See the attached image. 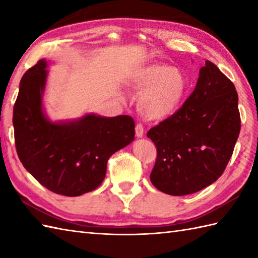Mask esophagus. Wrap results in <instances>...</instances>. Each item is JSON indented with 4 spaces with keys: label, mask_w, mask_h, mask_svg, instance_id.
Here are the masks:
<instances>
[{
    "label": "esophagus",
    "mask_w": 258,
    "mask_h": 258,
    "mask_svg": "<svg viewBox=\"0 0 258 258\" xmlns=\"http://www.w3.org/2000/svg\"><path fill=\"white\" fill-rule=\"evenodd\" d=\"M135 134H136V136H138V138H143L144 127H143V125H142L141 123H139L138 125L135 126Z\"/></svg>",
    "instance_id": "esophagus-1"
}]
</instances>
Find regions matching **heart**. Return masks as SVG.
<instances>
[{
  "label": "heart",
  "instance_id": "1",
  "mask_svg": "<svg viewBox=\"0 0 258 258\" xmlns=\"http://www.w3.org/2000/svg\"><path fill=\"white\" fill-rule=\"evenodd\" d=\"M135 91H143L139 109L143 116L160 120L171 116L187 92V80L179 70L165 64H152L139 70L128 81Z\"/></svg>",
  "mask_w": 258,
  "mask_h": 258
}]
</instances>
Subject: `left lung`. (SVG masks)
<instances>
[{
	"label": "left lung",
	"instance_id": "1",
	"mask_svg": "<svg viewBox=\"0 0 258 258\" xmlns=\"http://www.w3.org/2000/svg\"><path fill=\"white\" fill-rule=\"evenodd\" d=\"M239 131L233 82L206 61L183 105L147 132L157 151L152 184L174 196L193 194L213 184L225 171Z\"/></svg>",
	"mask_w": 258,
	"mask_h": 258
}]
</instances>
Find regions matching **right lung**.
I'll return each instance as SVG.
<instances>
[{"label":"right lung","instance_id":"add662e5","mask_svg":"<svg viewBox=\"0 0 258 258\" xmlns=\"http://www.w3.org/2000/svg\"><path fill=\"white\" fill-rule=\"evenodd\" d=\"M45 59L25 72L13 108L16 152L25 169L48 190L80 196L101 185L108 158L134 140L128 115L89 114L74 122L51 123L43 114Z\"/></svg>","mask_w":258,"mask_h":258}]
</instances>
